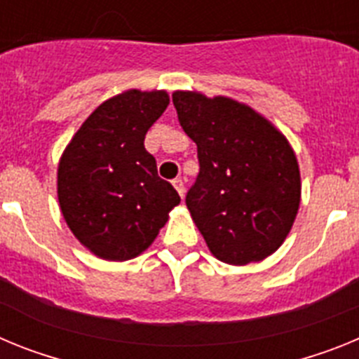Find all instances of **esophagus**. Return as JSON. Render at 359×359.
I'll return each instance as SVG.
<instances>
[{
  "instance_id": "esophagus-1",
  "label": "esophagus",
  "mask_w": 359,
  "mask_h": 359,
  "mask_svg": "<svg viewBox=\"0 0 359 359\" xmlns=\"http://www.w3.org/2000/svg\"><path fill=\"white\" fill-rule=\"evenodd\" d=\"M172 185H174V189L177 190V194L183 198V196H185V185H183V180L176 177V180H172Z\"/></svg>"
}]
</instances>
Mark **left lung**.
<instances>
[{"label":"left lung","mask_w":359,"mask_h":359,"mask_svg":"<svg viewBox=\"0 0 359 359\" xmlns=\"http://www.w3.org/2000/svg\"><path fill=\"white\" fill-rule=\"evenodd\" d=\"M172 102L198 145L199 174L185 201L212 255L241 266L277 252L302 190L286 136L233 98L174 91Z\"/></svg>","instance_id":"obj_1"}]
</instances>
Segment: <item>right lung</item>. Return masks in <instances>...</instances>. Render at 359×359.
Masks as SVG:
<instances>
[{"label": "right lung", "mask_w": 359, "mask_h": 359, "mask_svg": "<svg viewBox=\"0 0 359 359\" xmlns=\"http://www.w3.org/2000/svg\"><path fill=\"white\" fill-rule=\"evenodd\" d=\"M169 106L163 90H128L102 102L75 133L57 169L62 217L86 248L129 261L149 248L180 205L145 151V135Z\"/></svg>", "instance_id": "1"}]
</instances>
